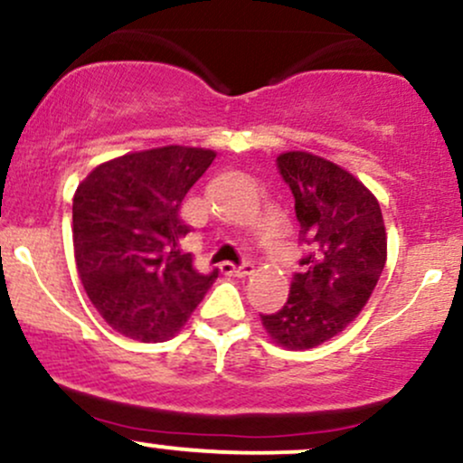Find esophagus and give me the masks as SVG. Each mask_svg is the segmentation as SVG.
Wrapping results in <instances>:
<instances>
[{
	"label": "esophagus",
	"mask_w": 463,
	"mask_h": 463,
	"mask_svg": "<svg viewBox=\"0 0 463 463\" xmlns=\"http://www.w3.org/2000/svg\"><path fill=\"white\" fill-rule=\"evenodd\" d=\"M220 269H222V274H226V276H250V274L254 272V269H252V263L232 265L231 261L222 263V265H220Z\"/></svg>",
	"instance_id": "esophagus-1"
}]
</instances>
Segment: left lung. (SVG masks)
I'll return each instance as SVG.
<instances>
[{"mask_svg": "<svg viewBox=\"0 0 463 463\" xmlns=\"http://www.w3.org/2000/svg\"><path fill=\"white\" fill-rule=\"evenodd\" d=\"M294 195L302 259L287 302L261 316L280 346L316 348L342 333L379 283L387 259L381 206L353 174L309 152L276 158Z\"/></svg>", "mask_w": 463, "mask_h": 463, "instance_id": "8db88e82", "label": "left lung"}]
</instances>
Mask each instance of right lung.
<instances>
[{
	"label": "right lung",
	"mask_w": 463,
	"mask_h": 463,
	"mask_svg": "<svg viewBox=\"0 0 463 463\" xmlns=\"http://www.w3.org/2000/svg\"><path fill=\"white\" fill-rule=\"evenodd\" d=\"M215 152L167 146L95 167L73 195V250L89 300L113 331L137 342L174 337L217 279L180 252L187 191Z\"/></svg>",
	"instance_id": "add662e5"
}]
</instances>
